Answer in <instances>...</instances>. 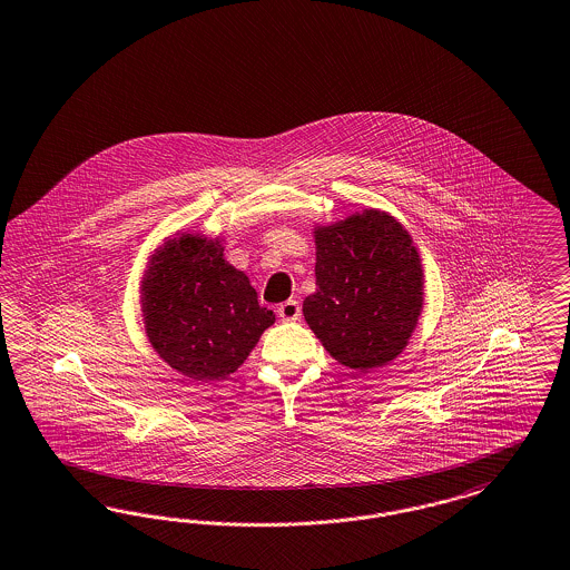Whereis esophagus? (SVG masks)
I'll use <instances>...</instances> for the list:
<instances>
[{"mask_svg": "<svg viewBox=\"0 0 570 570\" xmlns=\"http://www.w3.org/2000/svg\"><path fill=\"white\" fill-rule=\"evenodd\" d=\"M277 316L284 320V322H296V320L301 318V305H298V301H296V298H288L286 303H282V305L277 307Z\"/></svg>", "mask_w": 570, "mask_h": 570, "instance_id": "1", "label": "esophagus"}]
</instances>
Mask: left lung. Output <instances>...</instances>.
<instances>
[{
    "label": "left lung",
    "mask_w": 570,
    "mask_h": 570,
    "mask_svg": "<svg viewBox=\"0 0 570 570\" xmlns=\"http://www.w3.org/2000/svg\"><path fill=\"white\" fill-rule=\"evenodd\" d=\"M312 233L316 293L303 301L307 326L347 368L387 365L407 347L424 305V267L410 230L366 207Z\"/></svg>",
    "instance_id": "8db88e82"
}]
</instances>
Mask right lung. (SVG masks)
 Instances as JSON below:
<instances>
[{
    "label": "right lung",
    "instance_id": "right-lung-1",
    "mask_svg": "<svg viewBox=\"0 0 570 570\" xmlns=\"http://www.w3.org/2000/svg\"><path fill=\"white\" fill-rule=\"evenodd\" d=\"M146 337L195 382L223 380L250 356L275 314L225 258V237L178 230L148 256L139 284Z\"/></svg>",
    "mask_w": 570,
    "mask_h": 570
}]
</instances>
